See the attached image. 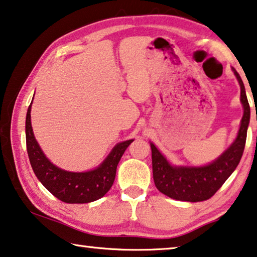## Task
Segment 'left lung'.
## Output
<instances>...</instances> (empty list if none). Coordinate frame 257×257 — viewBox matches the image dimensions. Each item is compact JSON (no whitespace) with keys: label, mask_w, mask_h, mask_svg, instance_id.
<instances>
[{"label":"left lung","mask_w":257,"mask_h":257,"mask_svg":"<svg viewBox=\"0 0 257 257\" xmlns=\"http://www.w3.org/2000/svg\"><path fill=\"white\" fill-rule=\"evenodd\" d=\"M240 85V101L243 115L237 137L218 158L205 166H175L153 143L152 150L153 180L157 189L175 200L198 202L207 200L217 192L239 165L246 144L247 129L250 119V107L241 77L232 68Z\"/></svg>","instance_id":"8db88e82"}]
</instances>
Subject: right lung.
<instances>
[{
	"label": "right lung",
	"instance_id": "right-lung-1",
	"mask_svg": "<svg viewBox=\"0 0 257 257\" xmlns=\"http://www.w3.org/2000/svg\"><path fill=\"white\" fill-rule=\"evenodd\" d=\"M32 103L26 114V146L38 180L49 192L66 203H88L104 197L113 185L121 157L134 140L117 143L95 169L81 173L67 172L52 164L36 142L31 123Z\"/></svg>",
	"mask_w": 257,
	"mask_h": 257
}]
</instances>
